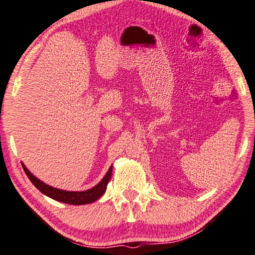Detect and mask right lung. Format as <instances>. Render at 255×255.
Listing matches in <instances>:
<instances>
[{"label": "right lung", "mask_w": 255, "mask_h": 255, "mask_svg": "<svg viewBox=\"0 0 255 255\" xmlns=\"http://www.w3.org/2000/svg\"><path fill=\"white\" fill-rule=\"evenodd\" d=\"M22 167L24 169L27 177H29V179L31 180V183L33 184L41 193H43L44 195H47L51 198H53L55 201L67 203V204H71V205L89 204V203H92L98 200L99 197L104 195L106 189H107V185L109 183L110 178H112V174H113V166H110V168L107 172V174L105 175V177L101 179L100 183L98 185H96L95 187L83 192H69V191H63V189L49 186V185L44 184L43 182H41L40 179L36 178L34 175H32L29 170H27L24 164H22Z\"/></svg>", "instance_id": "obj_1"}]
</instances>
